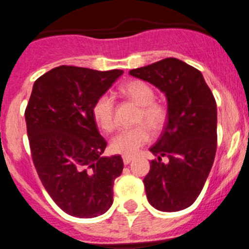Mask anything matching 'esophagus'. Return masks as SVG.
<instances>
[{"label": "esophagus", "mask_w": 249, "mask_h": 249, "mask_svg": "<svg viewBox=\"0 0 249 249\" xmlns=\"http://www.w3.org/2000/svg\"><path fill=\"white\" fill-rule=\"evenodd\" d=\"M133 160V157L131 156H123V163L124 164H129Z\"/></svg>", "instance_id": "obj_1"}]
</instances>
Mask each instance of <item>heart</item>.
Returning a JSON list of instances; mask_svg holds the SVG:
<instances>
[{"instance_id":"obj_1","label":"heart","mask_w":249,"mask_h":249,"mask_svg":"<svg viewBox=\"0 0 249 249\" xmlns=\"http://www.w3.org/2000/svg\"><path fill=\"white\" fill-rule=\"evenodd\" d=\"M121 92L128 100L140 106L138 121H143L153 131H160L166 124L168 112L164 105L155 101V91L151 86L143 81H129L121 87ZM114 100L111 93H103L94 102L92 114L98 126L103 131H112L113 121ZM143 123L135 127H129L120 131L111 140L112 152L123 156H133L141 147L146 144L151 138L149 129Z\"/></svg>"}]
</instances>
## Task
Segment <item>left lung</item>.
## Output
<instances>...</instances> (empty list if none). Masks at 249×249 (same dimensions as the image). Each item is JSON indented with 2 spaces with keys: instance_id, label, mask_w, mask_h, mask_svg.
<instances>
[{
  "instance_id": "1",
  "label": "left lung",
  "mask_w": 249,
  "mask_h": 249,
  "mask_svg": "<svg viewBox=\"0 0 249 249\" xmlns=\"http://www.w3.org/2000/svg\"><path fill=\"white\" fill-rule=\"evenodd\" d=\"M129 74L156 86L167 98V123L149 151L157 160L144 177L149 204L177 212L193 204L210 175L217 149V105L197 68L178 58L160 59ZM169 158L166 164L161 157Z\"/></svg>"
}]
</instances>
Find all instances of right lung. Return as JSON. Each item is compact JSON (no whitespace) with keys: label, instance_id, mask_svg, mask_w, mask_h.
Wrapping results in <instances>:
<instances>
[{"label":"right lung","instance_id":"obj_1","mask_svg":"<svg viewBox=\"0 0 249 249\" xmlns=\"http://www.w3.org/2000/svg\"><path fill=\"white\" fill-rule=\"evenodd\" d=\"M122 73L59 66L34 83L25 112L32 160L51 198L73 217L93 218L113 203L123 160L101 156L107 142L92 108Z\"/></svg>","mask_w":249,"mask_h":249}]
</instances>
